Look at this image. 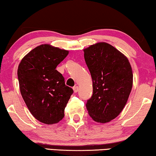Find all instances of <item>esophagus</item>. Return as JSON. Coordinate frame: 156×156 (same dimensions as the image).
<instances>
[{
  "instance_id": "esophagus-1",
  "label": "esophagus",
  "mask_w": 156,
  "mask_h": 156,
  "mask_svg": "<svg viewBox=\"0 0 156 156\" xmlns=\"http://www.w3.org/2000/svg\"><path fill=\"white\" fill-rule=\"evenodd\" d=\"M73 90H74V91L75 93H76L78 91V90H79V87H78V86H74V87H73Z\"/></svg>"
}]
</instances>
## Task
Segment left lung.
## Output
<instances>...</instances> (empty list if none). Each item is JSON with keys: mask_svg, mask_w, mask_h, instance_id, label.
I'll return each instance as SVG.
<instances>
[{"mask_svg": "<svg viewBox=\"0 0 156 156\" xmlns=\"http://www.w3.org/2000/svg\"><path fill=\"white\" fill-rule=\"evenodd\" d=\"M84 59L93 82V94L86 106L94 121L105 123L119 115L133 86L129 59L106 42H98L84 50Z\"/></svg>", "mask_w": 156, "mask_h": 156, "instance_id": "8db88e82", "label": "left lung"}]
</instances>
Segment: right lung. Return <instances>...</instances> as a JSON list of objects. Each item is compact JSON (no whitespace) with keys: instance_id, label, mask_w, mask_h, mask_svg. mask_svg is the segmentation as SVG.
Instances as JSON below:
<instances>
[{"instance_id":"add662e5","label":"right lung","mask_w":156,"mask_h":156,"mask_svg":"<svg viewBox=\"0 0 156 156\" xmlns=\"http://www.w3.org/2000/svg\"><path fill=\"white\" fill-rule=\"evenodd\" d=\"M67 50L44 44L25 55L18 69L23 99L32 115L40 122L54 124L63 119L73 89L65 85L57 66L67 56Z\"/></svg>"}]
</instances>
